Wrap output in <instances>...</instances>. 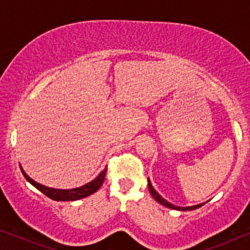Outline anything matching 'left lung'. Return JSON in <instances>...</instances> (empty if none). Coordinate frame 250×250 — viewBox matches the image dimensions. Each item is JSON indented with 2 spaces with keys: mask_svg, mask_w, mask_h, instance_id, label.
<instances>
[{
  "mask_svg": "<svg viewBox=\"0 0 250 250\" xmlns=\"http://www.w3.org/2000/svg\"><path fill=\"white\" fill-rule=\"evenodd\" d=\"M148 188H149V191L150 193H151V196L153 197V199L156 201H158L159 204H162L163 206H165L167 208H170V209H176V210H194L197 209V208H199L205 205L206 203H203V204H199V205H194V206H188V207H180V206H176V205H173L170 204L169 201H167L166 199H164V198L160 196V194L157 192V191L153 189L151 182H150V180L148 179Z\"/></svg>",
  "mask_w": 250,
  "mask_h": 250,
  "instance_id": "1",
  "label": "left lung"
}]
</instances>
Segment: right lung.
<instances>
[{"label": "right lung", "mask_w": 250, "mask_h": 250, "mask_svg": "<svg viewBox=\"0 0 250 250\" xmlns=\"http://www.w3.org/2000/svg\"><path fill=\"white\" fill-rule=\"evenodd\" d=\"M20 169H21L25 179L28 181L32 186H34L37 190H40L41 192L45 194L46 197H49L52 200L56 201H74L91 196L92 193H94L95 191L100 189V187L104 181L105 173H107V167H105L94 180H92L91 182L84 184V186H82L80 188H75V189H53V188L45 187L43 186V184L37 183L36 181H34L33 179H30L21 166H20Z\"/></svg>", "instance_id": "1"}]
</instances>
